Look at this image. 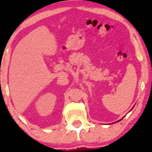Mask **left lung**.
I'll return each instance as SVG.
<instances>
[{"mask_svg":"<svg viewBox=\"0 0 152 152\" xmlns=\"http://www.w3.org/2000/svg\"><path fill=\"white\" fill-rule=\"evenodd\" d=\"M133 108H134V107H133ZM133 108H132V109H131V111H132V109H133ZM122 118H121V119H122ZM121 119L118 120V121H121ZM118 121H117V122H118Z\"/></svg>","mask_w":152,"mask_h":152,"instance_id":"8db88e82","label":"left lung"}]
</instances>
